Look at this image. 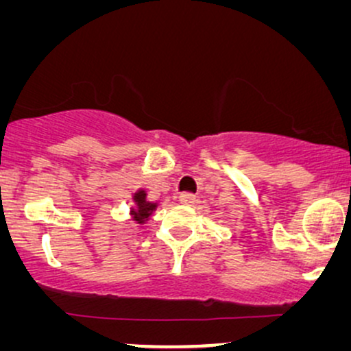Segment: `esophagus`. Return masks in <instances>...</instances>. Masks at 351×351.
<instances>
[{
  "mask_svg": "<svg viewBox=\"0 0 351 351\" xmlns=\"http://www.w3.org/2000/svg\"><path fill=\"white\" fill-rule=\"evenodd\" d=\"M179 202L182 203V205H192V203L195 202V195H192V193H180Z\"/></svg>",
  "mask_w": 351,
  "mask_h": 351,
  "instance_id": "1",
  "label": "esophagus"
}]
</instances>
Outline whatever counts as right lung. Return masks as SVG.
<instances>
[{
	"mask_svg": "<svg viewBox=\"0 0 351 351\" xmlns=\"http://www.w3.org/2000/svg\"><path fill=\"white\" fill-rule=\"evenodd\" d=\"M133 205L130 206V218L138 224H145L149 221L151 215L158 208V203L148 202L146 198V192L143 189H138L132 195Z\"/></svg>",
	"mask_w": 351,
	"mask_h": 351,
	"instance_id": "1",
	"label": "right lung"
}]
</instances>
